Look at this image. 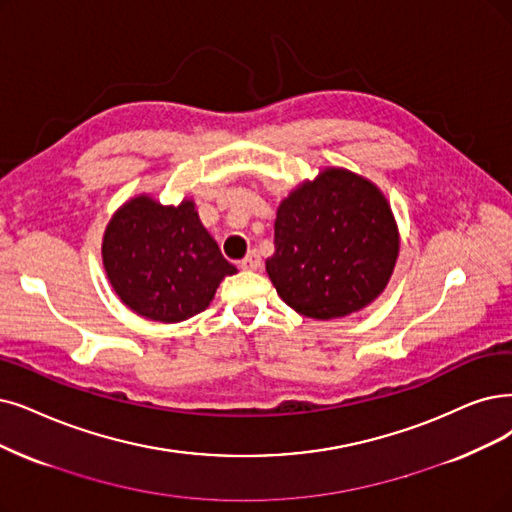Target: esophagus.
<instances>
[{
	"label": "esophagus",
	"mask_w": 512,
	"mask_h": 512,
	"mask_svg": "<svg viewBox=\"0 0 512 512\" xmlns=\"http://www.w3.org/2000/svg\"><path fill=\"white\" fill-rule=\"evenodd\" d=\"M260 256L256 254V252H250L248 256H245L241 262H239V267L243 269V271H258L260 269Z\"/></svg>",
	"instance_id": "obj_1"
}]
</instances>
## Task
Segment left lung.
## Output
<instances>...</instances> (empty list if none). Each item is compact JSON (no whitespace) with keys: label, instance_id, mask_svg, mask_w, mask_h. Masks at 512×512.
Here are the masks:
<instances>
[{"label":"left lung","instance_id":"left-lung-1","mask_svg":"<svg viewBox=\"0 0 512 512\" xmlns=\"http://www.w3.org/2000/svg\"><path fill=\"white\" fill-rule=\"evenodd\" d=\"M399 227L370 178L327 166L281 199L275 254L264 267L279 298L311 319H340L382 296L399 258Z\"/></svg>","mask_w":512,"mask_h":512}]
</instances>
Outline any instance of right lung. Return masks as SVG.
<instances>
[{
  "label": "right lung",
  "mask_w": 512,
  "mask_h": 512,
  "mask_svg": "<svg viewBox=\"0 0 512 512\" xmlns=\"http://www.w3.org/2000/svg\"><path fill=\"white\" fill-rule=\"evenodd\" d=\"M102 264L119 300L159 323L206 311L220 281L237 273L201 224L191 197L163 206L147 193L113 212L102 235Z\"/></svg>",
  "instance_id": "1"
}]
</instances>
